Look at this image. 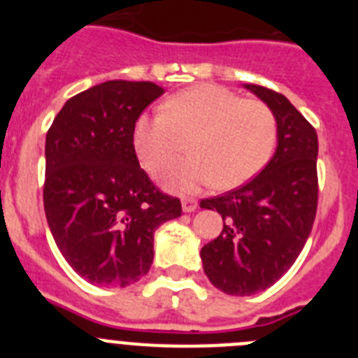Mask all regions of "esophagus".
Here are the masks:
<instances>
[{"instance_id":"obj_1","label":"esophagus","mask_w":358,"mask_h":358,"mask_svg":"<svg viewBox=\"0 0 358 358\" xmlns=\"http://www.w3.org/2000/svg\"><path fill=\"white\" fill-rule=\"evenodd\" d=\"M197 208H199L197 199H192V197L182 199V211H185V213H192V211H195Z\"/></svg>"}]
</instances>
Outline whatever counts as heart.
Wrapping results in <instances>:
<instances>
[{"instance_id": "heart-1", "label": "heart", "mask_w": 358, "mask_h": 358, "mask_svg": "<svg viewBox=\"0 0 358 358\" xmlns=\"http://www.w3.org/2000/svg\"><path fill=\"white\" fill-rule=\"evenodd\" d=\"M161 110L136 120L132 145L141 166L156 173L189 141L192 154L159 176L163 188L173 194H189L211 182L220 189L242 186L273 156L276 118L260 100H242L220 85L199 84L170 96Z\"/></svg>"}]
</instances>
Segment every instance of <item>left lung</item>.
Here are the masks:
<instances>
[{"label": "left lung", "mask_w": 358, "mask_h": 358, "mask_svg": "<svg viewBox=\"0 0 358 358\" xmlns=\"http://www.w3.org/2000/svg\"><path fill=\"white\" fill-rule=\"evenodd\" d=\"M276 118L278 145L248 185L201 208L222 215V233L201 249L210 281L231 296L274 285L305 248L317 211V132L289 98L264 85L243 84Z\"/></svg>", "instance_id": "left-lung-1"}]
</instances>
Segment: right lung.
Returning a JSON list of instances; mask_svg holds the SVG:
<instances>
[{"label":"right lung","instance_id":"right-lung-1","mask_svg":"<svg viewBox=\"0 0 358 358\" xmlns=\"http://www.w3.org/2000/svg\"><path fill=\"white\" fill-rule=\"evenodd\" d=\"M163 93L154 82H102L69 98L46 134L44 213L59 251L90 283L127 287L145 276L156 229L182 213L132 145L136 120Z\"/></svg>","mask_w":358,"mask_h":358}]
</instances>
